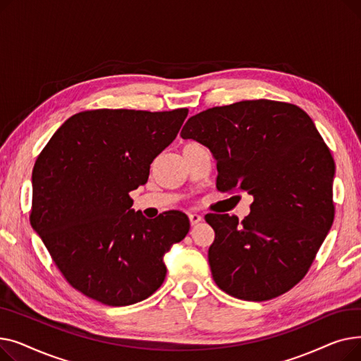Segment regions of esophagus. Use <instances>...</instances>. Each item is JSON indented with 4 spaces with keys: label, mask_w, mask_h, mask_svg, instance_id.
<instances>
[{
    "label": "esophagus",
    "mask_w": 361,
    "mask_h": 361,
    "mask_svg": "<svg viewBox=\"0 0 361 361\" xmlns=\"http://www.w3.org/2000/svg\"><path fill=\"white\" fill-rule=\"evenodd\" d=\"M188 218H190V224L195 226V225H197L199 222H202V216L199 215V214H196V212H192L190 215H188Z\"/></svg>",
    "instance_id": "34e87169"
}]
</instances>
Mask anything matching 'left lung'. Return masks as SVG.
Wrapping results in <instances>:
<instances>
[{"label": "left lung", "instance_id": "1", "mask_svg": "<svg viewBox=\"0 0 361 361\" xmlns=\"http://www.w3.org/2000/svg\"><path fill=\"white\" fill-rule=\"evenodd\" d=\"M183 139L209 147L219 192L253 196L250 214H207L215 231L209 264L235 298L264 301L291 290L329 233L335 164L307 114L269 99L214 106L188 118Z\"/></svg>", "mask_w": 361, "mask_h": 361}]
</instances>
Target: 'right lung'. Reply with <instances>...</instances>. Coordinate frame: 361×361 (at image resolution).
<instances>
[{"mask_svg": "<svg viewBox=\"0 0 361 361\" xmlns=\"http://www.w3.org/2000/svg\"><path fill=\"white\" fill-rule=\"evenodd\" d=\"M188 109H92L54 133L32 173V228L73 288L106 306H130L165 279V253L190 221L178 211L146 219L130 192L173 143Z\"/></svg>", "mask_w": 361, "mask_h": 361, "instance_id": "1", "label": "right lung"}]
</instances>
